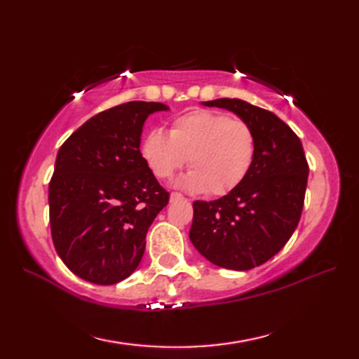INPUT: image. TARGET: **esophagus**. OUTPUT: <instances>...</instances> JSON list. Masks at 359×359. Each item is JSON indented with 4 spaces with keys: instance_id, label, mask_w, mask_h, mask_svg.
Segmentation results:
<instances>
[{
    "instance_id": "esophagus-1",
    "label": "esophagus",
    "mask_w": 359,
    "mask_h": 359,
    "mask_svg": "<svg viewBox=\"0 0 359 359\" xmlns=\"http://www.w3.org/2000/svg\"><path fill=\"white\" fill-rule=\"evenodd\" d=\"M170 201H171V202H175V201H187V199H185V197L182 196V194H179V193H172V194L170 196Z\"/></svg>"
}]
</instances>
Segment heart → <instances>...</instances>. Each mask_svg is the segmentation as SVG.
<instances>
[{
    "instance_id": "b5f03b06",
    "label": "heart",
    "mask_w": 359,
    "mask_h": 359,
    "mask_svg": "<svg viewBox=\"0 0 359 359\" xmlns=\"http://www.w3.org/2000/svg\"><path fill=\"white\" fill-rule=\"evenodd\" d=\"M142 157L160 179L191 166L175 185L191 193H230L253 166L257 142L248 123L224 112L196 109L172 120L170 134L151 129L142 140Z\"/></svg>"
}]
</instances>
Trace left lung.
I'll list each match as a JSON object with an SVG mask.
<instances>
[{
	"instance_id": "1",
	"label": "left lung",
	"mask_w": 359,
	"mask_h": 359,
	"mask_svg": "<svg viewBox=\"0 0 359 359\" xmlns=\"http://www.w3.org/2000/svg\"><path fill=\"white\" fill-rule=\"evenodd\" d=\"M236 114L256 134L253 166L241 185L217 201L193 203L189 241L228 270H251L278 255L299 224L309 165L297 135L273 112L239 98L202 102Z\"/></svg>"
}]
</instances>
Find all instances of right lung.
<instances>
[{"mask_svg":"<svg viewBox=\"0 0 359 359\" xmlns=\"http://www.w3.org/2000/svg\"><path fill=\"white\" fill-rule=\"evenodd\" d=\"M170 111L128 102L83 123L62 148L49 184L52 241L79 278L98 285L126 279L139 266L147 233L170 194L140 152L147 118Z\"/></svg>","mask_w":359,"mask_h":359,"instance_id":"obj_1","label":"right lung"}]
</instances>
